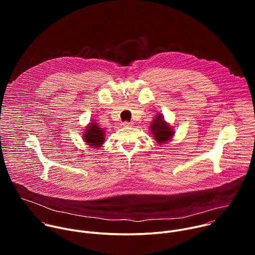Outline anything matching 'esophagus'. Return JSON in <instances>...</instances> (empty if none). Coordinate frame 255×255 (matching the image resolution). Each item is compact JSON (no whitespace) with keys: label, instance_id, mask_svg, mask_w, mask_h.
I'll return each mask as SVG.
<instances>
[{"label":"esophagus","instance_id":"34e87169","mask_svg":"<svg viewBox=\"0 0 255 255\" xmlns=\"http://www.w3.org/2000/svg\"><path fill=\"white\" fill-rule=\"evenodd\" d=\"M122 126H123V127H131V126H133V123L125 121V122H123V123H122Z\"/></svg>","mask_w":255,"mask_h":255}]
</instances>
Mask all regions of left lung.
Wrapping results in <instances>:
<instances>
[{"label": "left lung", "mask_w": 255, "mask_h": 255, "mask_svg": "<svg viewBox=\"0 0 255 255\" xmlns=\"http://www.w3.org/2000/svg\"><path fill=\"white\" fill-rule=\"evenodd\" d=\"M150 131L153 135V138L155 141L159 144L162 145V143L167 142L168 140L171 139V137L174 134V131L172 130V127H170L162 118L161 114L157 115L153 121L151 122L150 126Z\"/></svg>", "instance_id": "obj_1"}]
</instances>
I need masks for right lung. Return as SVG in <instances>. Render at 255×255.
Returning a JSON list of instances; mask_svg holds the SVG:
<instances>
[{"label": "right lung", "instance_id": "obj_1", "mask_svg": "<svg viewBox=\"0 0 255 255\" xmlns=\"http://www.w3.org/2000/svg\"><path fill=\"white\" fill-rule=\"evenodd\" d=\"M95 122L96 120L87 126L83 138L91 147L98 148L101 147L105 142V131L98 125V123Z\"/></svg>", "mask_w": 255, "mask_h": 255}]
</instances>
